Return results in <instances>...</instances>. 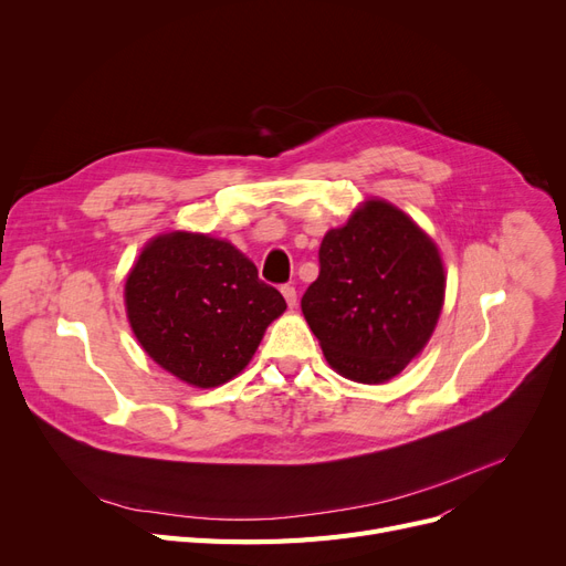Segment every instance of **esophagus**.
Masks as SVG:
<instances>
[{"label": "esophagus", "mask_w": 566, "mask_h": 566, "mask_svg": "<svg viewBox=\"0 0 566 566\" xmlns=\"http://www.w3.org/2000/svg\"><path fill=\"white\" fill-rule=\"evenodd\" d=\"M282 295H284V301H286L289 307H295V303H298V293H295V289L291 284L282 286Z\"/></svg>", "instance_id": "1"}]
</instances>
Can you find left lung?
Returning <instances> with one entry per match:
<instances>
[{
    "instance_id": "1",
    "label": "left lung",
    "mask_w": 566,
    "mask_h": 566,
    "mask_svg": "<svg viewBox=\"0 0 566 566\" xmlns=\"http://www.w3.org/2000/svg\"><path fill=\"white\" fill-rule=\"evenodd\" d=\"M321 271L301 307L325 360L344 378H395L427 346L444 303L431 238L397 206L369 199L323 235Z\"/></svg>"
}]
</instances>
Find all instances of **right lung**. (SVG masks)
<instances>
[{
    "label": "right lung",
    "instance_id": "right-lung-1",
    "mask_svg": "<svg viewBox=\"0 0 566 566\" xmlns=\"http://www.w3.org/2000/svg\"><path fill=\"white\" fill-rule=\"evenodd\" d=\"M130 328L165 371L195 388L241 374L286 303L229 241L169 231L146 243L126 277Z\"/></svg>",
    "mask_w": 566,
    "mask_h": 566
}]
</instances>
